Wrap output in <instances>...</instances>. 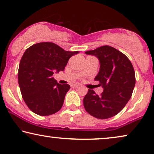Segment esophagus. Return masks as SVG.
<instances>
[{
	"mask_svg": "<svg viewBox=\"0 0 154 154\" xmlns=\"http://www.w3.org/2000/svg\"><path fill=\"white\" fill-rule=\"evenodd\" d=\"M78 86H79V85H78V84H71V85H70V86H71V87H72V88H77V87H78Z\"/></svg>",
	"mask_w": 154,
	"mask_h": 154,
	"instance_id": "1",
	"label": "esophagus"
}]
</instances>
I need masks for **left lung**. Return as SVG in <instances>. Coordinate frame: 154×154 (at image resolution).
<instances>
[{
  "label": "left lung",
  "instance_id": "left-lung-1",
  "mask_svg": "<svg viewBox=\"0 0 154 154\" xmlns=\"http://www.w3.org/2000/svg\"><path fill=\"white\" fill-rule=\"evenodd\" d=\"M85 54L99 60L100 70L94 80L100 82L103 91L98 96L88 89L83 100L84 107L97 119L112 117L123 109L133 94L135 84L133 65L126 56L107 45Z\"/></svg>",
  "mask_w": 154,
  "mask_h": 154
}]
</instances>
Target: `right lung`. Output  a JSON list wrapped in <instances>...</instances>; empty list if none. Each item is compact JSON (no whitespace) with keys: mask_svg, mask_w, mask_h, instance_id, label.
<instances>
[{"mask_svg":"<svg viewBox=\"0 0 154 154\" xmlns=\"http://www.w3.org/2000/svg\"><path fill=\"white\" fill-rule=\"evenodd\" d=\"M79 51H65L52 42H40L28 48L19 63L18 82L23 99L32 112L49 116L59 111L68 84H58L52 75L63 71L69 58Z\"/></svg>","mask_w":154,"mask_h":154,"instance_id":"right-lung-1","label":"right lung"}]
</instances>
